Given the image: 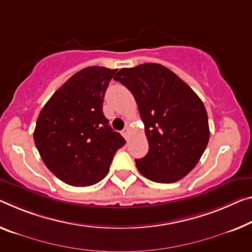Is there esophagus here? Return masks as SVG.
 <instances>
[{
	"label": "esophagus",
	"instance_id": "1",
	"mask_svg": "<svg viewBox=\"0 0 252 252\" xmlns=\"http://www.w3.org/2000/svg\"><path fill=\"white\" fill-rule=\"evenodd\" d=\"M122 134H123V136L125 137V138H128V134H129V129H128V127H126V128L123 130V133H122Z\"/></svg>",
	"mask_w": 252,
	"mask_h": 252
}]
</instances>
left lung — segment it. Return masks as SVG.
I'll use <instances>...</instances> for the list:
<instances>
[{
	"label": "left lung",
	"instance_id": "1",
	"mask_svg": "<svg viewBox=\"0 0 252 252\" xmlns=\"http://www.w3.org/2000/svg\"><path fill=\"white\" fill-rule=\"evenodd\" d=\"M114 79L134 95L149 142V152L135 160L148 179L171 184L198 163L208 139L207 113L192 89L161 64L122 68Z\"/></svg>",
	"mask_w": 252,
	"mask_h": 252
}]
</instances>
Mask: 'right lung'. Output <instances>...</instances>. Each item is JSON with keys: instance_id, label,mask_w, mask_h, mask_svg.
Instances as JSON below:
<instances>
[{"instance_id": "add662e5", "label": "right lung", "mask_w": 252, "mask_h": 252, "mask_svg": "<svg viewBox=\"0 0 252 252\" xmlns=\"http://www.w3.org/2000/svg\"><path fill=\"white\" fill-rule=\"evenodd\" d=\"M117 69H81L54 94L38 116L33 139L46 166L74 187L101 181L125 139L102 111L107 87Z\"/></svg>"}]
</instances>
